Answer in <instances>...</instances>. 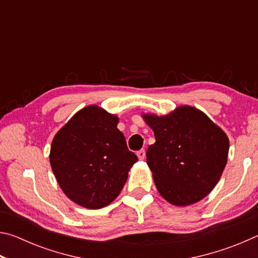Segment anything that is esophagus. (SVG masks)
<instances>
[{
    "label": "esophagus",
    "instance_id": "esophagus-1",
    "mask_svg": "<svg viewBox=\"0 0 258 258\" xmlns=\"http://www.w3.org/2000/svg\"><path fill=\"white\" fill-rule=\"evenodd\" d=\"M137 156L139 157V159H140V160H143V159L146 158V150H145V149L139 150V151L137 152Z\"/></svg>",
    "mask_w": 258,
    "mask_h": 258
}]
</instances>
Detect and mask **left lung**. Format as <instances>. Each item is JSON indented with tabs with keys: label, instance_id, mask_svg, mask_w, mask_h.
Instances as JSON below:
<instances>
[{
	"label": "left lung",
	"instance_id": "8db88e82",
	"mask_svg": "<svg viewBox=\"0 0 258 258\" xmlns=\"http://www.w3.org/2000/svg\"><path fill=\"white\" fill-rule=\"evenodd\" d=\"M143 118L156 138L147 150V164L159 194L175 206L206 197L228 161L226 134L204 112L189 106L163 117Z\"/></svg>",
	"mask_w": 258,
	"mask_h": 258
}]
</instances>
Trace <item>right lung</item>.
Segmentation results:
<instances>
[{
    "instance_id": "1",
    "label": "right lung",
    "mask_w": 258,
    "mask_h": 258,
    "mask_svg": "<svg viewBox=\"0 0 258 258\" xmlns=\"http://www.w3.org/2000/svg\"><path fill=\"white\" fill-rule=\"evenodd\" d=\"M117 124L115 115L89 106L52 141L50 163L56 181L69 199L85 208L99 209L115 200L138 161Z\"/></svg>"
}]
</instances>
